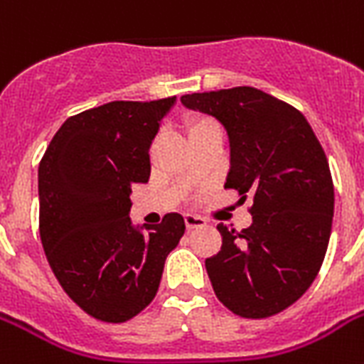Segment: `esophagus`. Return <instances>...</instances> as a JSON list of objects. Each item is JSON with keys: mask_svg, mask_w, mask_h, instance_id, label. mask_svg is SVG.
Returning <instances> with one entry per match:
<instances>
[{"mask_svg": "<svg viewBox=\"0 0 364 364\" xmlns=\"http://www.w3.org/2000/svg\"><path fill=\"white\" fill-rule=\"evenodd\" d=\"M205 221L202 219V217H196V215H191V213H187L185 215V227L188 228V230H193V228H200L204 227Z\"/></svg>", "mask_w": 364, "mask_h": 364, "instance_id": "obj_1", "label": "esophagus"}]
</instances>
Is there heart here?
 Wrapping results in <instances>:
<instances>
[{"instance_id": "b5f03b06", "label": "heart", "mask_w": 364, "mask_h": 364, "mask_svg": "<svg viewBox=\"0 0 364 364\" xmlns=\"http://www.w3.org/2000/svg\"><path fill=\"white\" fill-rule=\"evenodd\" d=\"M211 130H221L219 124H217L211 117H204V115H194L191 117L187 121V134L191 139L194 137L202 136V134H208Z\"/></svg>"}]
</instances>
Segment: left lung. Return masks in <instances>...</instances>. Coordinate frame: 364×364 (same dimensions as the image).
I'll use <instances>...</instances> for the list:
<instances>
[{
    "mask_svg": "<svg viewBox=\"0 0 364 364\" xmlns=\"http://www.w3.org/2000/svg\"><path fill=\"white\" fill-rule=\"evenodd\" d=\"M181 104L225 126V188L253 196L251 227L217 225L221 251L205 259L213 291L240 317L276 316L308 291L327 253L334 185L325 151L299 109L259 88L185 94Z\"/></svg>",
    "mask_w": 364,
    "mask_h": 364,
    "instance_id": "1",
    "label": "left lung"
}]
</instances>
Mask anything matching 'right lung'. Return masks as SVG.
I'll list each match as a JSON object with an SVG mask.
<instances>
[{"label": "right lung", "instance_id": "1", "mask_svg": "<svg viewBox=\"0 0 364 364\" xmlns=\"http://www.w3.org/2000/svg\"><path fill=\"white\" fill-rule=\"evenodd\" d=\"M176 104L109 102L70 117L39 162V234L68 296L88 316L124 323L151 304L166 257L185 234L179 213L156 227L130 221L134 183L151 176L149 149Z\"/></svg>", "mask_w": 364, "mask_h": 364}]
</instances>
